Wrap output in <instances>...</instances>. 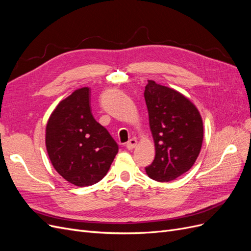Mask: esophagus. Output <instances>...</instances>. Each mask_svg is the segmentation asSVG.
Returning <instances> with one entry per match:
<instances>
[{"label": "esophagus", "mask_w": 251, "mask_h": 251, "mask_svg": "<svg viewBox=\"0 0 251 251\" xmlns=\"http://www.w3.org/2000/svg\"><path fill=\"white\" fill-rule=\"evenodd\" d=\"M136 146H137V140H136L135 138H132V139H130L128 140L127 142H126V149L127 150H133Z\"/></svg>", "instance_id": "1"}]
</instances>
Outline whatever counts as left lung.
Returning <instances> with one entry per match:
<instances>
[{"instance_id": "left-lung-1", "label": "left lung", "mask_w": 251, "mask_h": 251, "mask_svg": "<svg viewBox=\"0 0 251 251\" xmlns=\"http://www.w3.org/2000/svg\"><path fill=\"white\" fill-rule=\"evenodd\" d=\"M144 100L156 151L146 172L155 181L170 182L186 173L198 158L203 141L202 118L184 95L154 80L146 86Z\"/></svg>"}]
</instances>
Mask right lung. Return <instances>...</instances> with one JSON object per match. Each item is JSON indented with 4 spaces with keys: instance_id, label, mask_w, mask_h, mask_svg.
<instances>
[{
    "instance_id": "right-lung-1",
    "label": "right lung",
    "mask_w": 251,
    "mask_h": 251,
    "mask_svg": "<svg viewBox=\"0 0 251 251\" xmlns=\"http://www.w3.org/2000/svg\"><path fill=\"white\" fill-rule=\"evenodd\" d=\"M91 91L80 88L60 101L46 126V148L53 168L76 186H89L107 175L118 144L91 113Z\"/></svg>"
}]
</instances>
